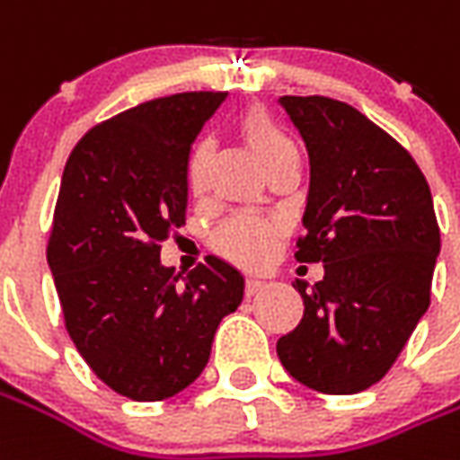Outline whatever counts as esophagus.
Returning <instances> with one entry per match:
<instances>
[{
  "label": "esophagus",
  "instance_id": "esophagus-1",
  "mask_svg": "<svg viewBox=\"0 0 460 460\" xmlns=\"http://www.w3.org/2000/svg\"><path fill=\"white\" fill-rule=\"evenodd\" d=\"M266 288V284H263L261 279H246V284H243V294L246 296H256L259 291H263Z\"/></svg>",
  "mask_w": 460,
  "mask_h": 460
}]
</instances>
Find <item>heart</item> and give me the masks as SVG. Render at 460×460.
Returning <instances> with one entry per match:
<instances>
[{
	"instance_id": "obj_1",
	"label": "heart",
	"mask_w": 460,
	"mask_h": 460,
	"mask_svg": "<svg viewBox=\"0 0 460 460\" xmlns=\"http://www.w3.org/2000/svg\"><path fill=\"white\" fill-rule=\"evenodd\" d=\"M239 134L253 156L263 164V169H269L286 154L296 152L284 129L263 109H249L241 114ZM211 156H214V144L208 139H199L186 156V184L194 194H201L207 189ZM276 241H279V226L274 221L241 214V217L224 221L217 229L214 249L229 261L246 266V269H256L271 259Z\"/></svg>"
}]
</instances>
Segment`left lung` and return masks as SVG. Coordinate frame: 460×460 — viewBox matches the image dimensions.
I'll use <instances>...</instances> for the list:
<instances>
[{"label":"left lung","instance_id":"left-lung-1","mask_svg":"<svg viewBox=\"0 0 460 460\" xmlns=\"http://www.w3.org/2000/svg\"><path fill=\"white\" fill-rule=\"evenodd\" d=\"M311 164L296 261L323 279L294 288L304 319L276 343L288 374L321 394L378 384L431 304L441 231L431 189L401 144L329 96H281Z\"/></svg>","mask_w":460,"mask_h":460}]
</instances>
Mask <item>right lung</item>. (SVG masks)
<instances>
[{
    "label": "right lung",
    "mask_w": 460,
    "mask_h": 460,
    "mask_svg": "<svg viewBox=\"0 0 460 460\" xmlns=\"http://www.w3.org/2000/svg\"><path fill=\"white\" fill-rule=\"evenodd\" d=\"M226 92H184L86 131L64 166L47 261L64 326L96 378L131 401H162L204 371L243 276L207 256L186 276L162 241L186 224V156Z\"/></svg>",
    "instance_id": "1"
}]
</instances>
